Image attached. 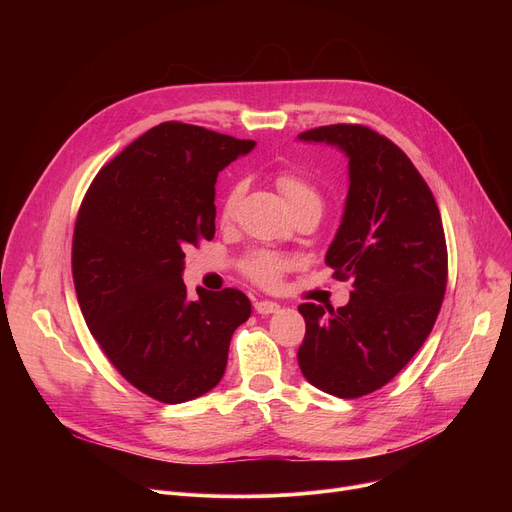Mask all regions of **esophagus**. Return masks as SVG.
Returning <instances> with one entry per match:
<instances>
[{
  "label": "esophagus",
  "instance_id": "1",
  "mask_svg": "<svg viewBox=\"0 0 512 512\" xmlns=\"http://www.w3.org/2000/svg\"><path fill=\"white\" fill-rule=\"evenodd\" d=\"M255 311L261 315H272V313L280 311V305L274 301H255Z\"/></svg>",
  "mask_w": 512,
  "mask_h": 512
}]
</instances>
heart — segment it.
Here are the masks:
<instances>
[{"instance_id":"heart-1","label":"heart","mask_w":512,"mask_h":512,"mask_svg":"<svg viewBox=\"0 0 512 512\" xmlns=\"http://www.w3.org/2000/svg\"><path fill=\"white\" fill-rule=\"evenodd\" d=\"M276 184L290 207L299 205L303 201H309V199H319V193L315 191V186L294 172H280L276 178ZM242 193H245V184L242 182H236L226 193L224 203H222V222H230L234 218V211L238 207ZM292 265H294V259L290 255L259 249V251H253L247 255L245 274L261 286H276V284H280L282 276L290 270Z\"/></svg>"}]
</instances>
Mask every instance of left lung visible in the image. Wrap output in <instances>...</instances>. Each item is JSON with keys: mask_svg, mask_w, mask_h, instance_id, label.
Instances as JSON below:
<instances>
[{"mask_svg": "<svg viewBox=\"0 0 512 512\" xmlns=\"http://www.w3.org/2000/svg\"><path fill=\"white\" fill-rule=\"evenodd\" d=\"M299 141L332 145L348 159L326 263L355 288L344 307H299L307 324L299 367L321 392L359 398L388 384L436 324L448 278L442 218L413 161L375 130L332 124Z\"/></svg>", "mask_w": 512, "mask_h": 512, "instance_id": "8db88e82", "label": "left lung"}]
</instances>
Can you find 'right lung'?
Segmentation results:
<instances>
[{
	"label": "right lung",
	"instance_id": "obj_1",
	"mask_svg": "<svg viewBox=\"0 0 512 512\" xmlns=\"http://www.w3.org/2000/svg\"><path fill=\"white\" fill-rule=\"evenodd\" d=\"M255 141L164 122L101 168L80 205L72 276L93 338L124 378L178 405L220 384L234 330L251 317L236 288L182 282L184 249L215 234V180Z\"/></svg>",
	"mask_w": 512,
	"mask_h": 512
}]
</instances>
